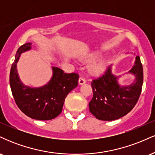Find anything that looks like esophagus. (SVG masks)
Here are the masks:
<instances>
[{"mask_svg":"<svg viewBox=\"0 0 155 155\" xmlns=\"http://www.w3.org/2000/svg\"><path fill=\"white\" fill-rule=\"evenodd\" d=\"M85 83H86V81H85V79H83V78L80 77L79 79V85H83V84H84Z\"/></svg>","mask_w":155,"mask_h":155,"instance_id":"obj_1","label":"esophagus"}]
</instances>
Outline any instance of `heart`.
Returning a JSON list of instances; mask_svg holds the SVG:
<instances>
[{"label": "heart", "mask_w": 155, "mask_h": 155, "mask_svg": "<svg viewBox=\"0 0 155 155\" xmlns=\"http://www.w3.org/2000/svg\"><path fill=\"white\" fill-rule=\"evenodd\" d=\"M100 54L96 51H92V52L89 53V54L81 57L80 60L84 63H91V62L95 61L100 58ZM108 61L106 58H101V59L97 60V61L94 62L93 63L91 64L90 66V74L92 75H99L102 74L106 70V68L108 66Z\"/></svg>", "instance_id": "heart-1"}]
</instances>
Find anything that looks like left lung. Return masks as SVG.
Returning a JSON list of instances; mask_svg holds the SVG:
<instances>
[{"mask_svg":"<svg viewBox=\"0 0 155 155\" xmlns=\"http://www.w3.org/2000/svg\"><path fill=\"white\" fill-rule=\"evenodd\" d=\"M134 80L129 85H122V75H115L112 66L106 74L93 80L92 87L93 97L89 103L90 111L98 120L112 121L120 119L129 113L136 106L143 85V67L139 56L136 57L134 65L128 72Z\"/></svg>","mask_w":155,"mask_h":155,"instance_id":"8db88e82","label":"left lung"}]
</instances>
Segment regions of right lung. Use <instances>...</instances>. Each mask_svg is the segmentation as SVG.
I'll use <instances>...</instances> for the list:
<instances>
[{"mask_svg":"<svg viewBox=\"0 0 155 155\" xmlns=\"http://www.w3.org/2000/svg\"><path fill=\"white\" fill-rule=\"evenodd\" d=\"M32 43L21 46L11 68L9 83L12 95L19 109L25 114L37 120H49L61 113L65 99L78 85L79 76L65 74L58 67L51 66L52 76L44 86L32 87L22 82L17 69L21 54L31 50Z\"/></svg>","mask_w":155,"mask_h":155,"instance_id":"add662e5","label":"right lung"}]
</instances>
